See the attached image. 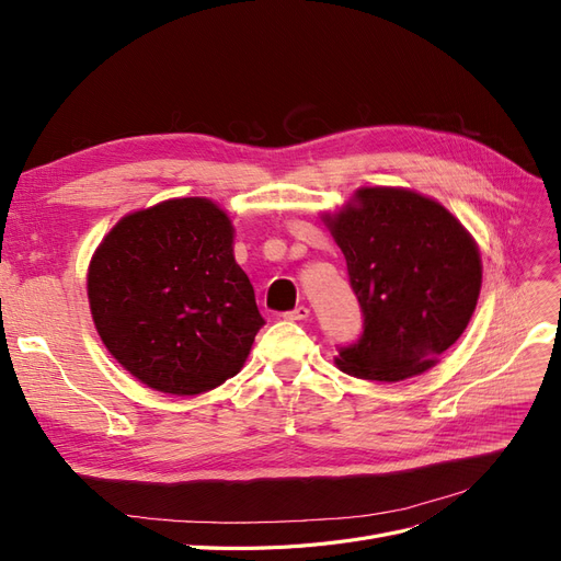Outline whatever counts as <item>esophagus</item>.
<instances>
[{"label":"esophagus","mask_w":561,"mask_h":561,"mask_svg":"<svg viewBox=\"0 0 561 561\" xmlns=\"http://www.w3.org/2000/svg\"><path fill=\"white\" fill-rule=\"evenodd\" d=\"M311 316V309L309 307H297V309H293V311H287L283 318H287V320H307Z\"/></svg>","instance_id":"obj_1"}]
</instances>
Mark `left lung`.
<instances>
[{
	"label": "left lung",
	"instance_id": "8db88e82",
	"mask_svg": "<svg viewBox=\"0 0 561 561\" xmlns=\"http://www.w3.org/2000/svg\"><path fill=\"white\" fill-rule=\"evenodd\" d=\"M363 311L358 342L339 346L342 371L402 381L437 363L468 328L482 262L470 233L439 203L390 186L355 194L325 217Z\"/></svg>",
	"mask_w": 561,
	"mask_h": 561
}]
</instances>
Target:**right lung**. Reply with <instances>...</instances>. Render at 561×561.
Listing matches in <instances>:
<instances>
[{
    "label": "right lung",
    "instance_id": "1",
    "mask_svg": "<svg viewBox=\"0 0 561 561\" xmlns=\"http://www.w3.org/2000/svg\"><path fill=\"white\" fill-rule=\"evenodd\" d=\"M100 339L135 379L198 396L239 375L264 318L233 260V229L208 198L124 217L89 268Z\"/></svg>",
    "mask_w": 561,
    "mask_h": 561
}]
</instances>
